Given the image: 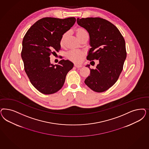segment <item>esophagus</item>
Listing matches in <instances>:
<instances>
[{"label":"esophagus","instance_id":"obj_1","mask_svg":"<svg viewBox=\"0 0 149 149\" xmlns=\"http://www.w3.org/2000/svg\"><path fill=\"white\" fill-rule=\"evenodd\" d=\"M74 66L75 67H76V68H81V67H82L81 65H76V64H74Z\"/></svg>","mask_w":149,"mask_h":149}]
</instances>
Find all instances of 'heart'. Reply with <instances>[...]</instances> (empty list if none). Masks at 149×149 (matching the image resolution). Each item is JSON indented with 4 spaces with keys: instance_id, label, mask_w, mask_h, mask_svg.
<instances>
[{
    "instance_id": "b5f03b06",
    "label": "heart",
    "mask_w": 149,
    "mask_h": 149,
    "mask_svg": "<svg viewBox=\"0 0 149 149\" xmlns=\"http://www.w3.org/2000/svg\"><path fill=\"white\" fill-rule=\"evenodd\" d=\"M76 34L77 38L79 39L81 41H82L84 39H88V34L86 31L82 27H78L76 29ZM68 33L67 32L63 34L61 36L60 44L61 47H64L66 41L67 40ZM67 58L73 63H80L82 62L84 58L85 57V54L82 52H77V51H71L67 53L66 55Z\"/></svg>"
}]
</instances>
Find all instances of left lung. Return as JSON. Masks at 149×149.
<instances>
[{
	"label": "left lung",
	"instance_id": "left-lung-1",
	"mask_svg": "<svg viewBox=\"0 0 149 149\" xmlns=\"http://www.w3.org/2000/svg\"><path fill=\"white\" fill-rule=\"evenodd\" d=\"M77 24L89 34L90 49L87 59L99 60L95 69L90 68V76L84 83L93 91L101 93L112 86L120 77L127 56L125 39L110 21L100 17L77 19Z\"/></svg>",
	"mask_w": 149,
	"mask_h": 149
}]
</instances>
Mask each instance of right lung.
<instances>
[{
	"instance_id": "obj_1",
	"label": "right lung",
	"mask_w": 149,
	"mask_h": 149,
	"mask_svg": "<svg viewBox=\"0 0 149 149\" xmlns=\"http://www.w3.org/2000/svg\"><path fill=\"white\" fill-rule=\"evenodd\" d=\"M76 20L74 17L64 19L44 17L34 23L24 35L21 51L24 71L32 84L44 94L58 91L67 73L73 67L67 60L51 64L50 56L60 50L61 36Z\"/></svg>"
}]
</instances>
